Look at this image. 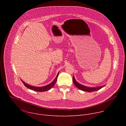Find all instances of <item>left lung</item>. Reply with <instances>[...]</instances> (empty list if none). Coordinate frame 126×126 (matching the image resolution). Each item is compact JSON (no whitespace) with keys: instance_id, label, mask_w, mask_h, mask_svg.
Here are the masks:
<instances>
[{"instance_id":"left-lung-1","label":"left lung","mask_w":126,"mask_h":126,"mask_svg":"<svg viewBox=\"0 0 126 126\" xmlns=\"http://www.w3.org/2000/svg\"><path fill=\"white\" fill-rule=\"evenodd\" d=\"M73 82L74 84L80 90H81L82 91H86L88 92H94V91H96L99 90L100 89L102 88L103 87H104L105 85H103L102 86H98V87H87L85 86L84 85H83L80 83H79L78 82H77V81L75 80V78L74 77V76H73Z\"/></svg>"}]
</instances>
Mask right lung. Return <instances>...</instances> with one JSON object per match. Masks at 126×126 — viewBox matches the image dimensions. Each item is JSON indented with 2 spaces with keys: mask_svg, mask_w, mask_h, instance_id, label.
<instances>
[{
  "mask_svg": "<svg viewBox=\"0 0 126 126\" xmlns=\"http://www.w3.org/2000/svg\"><path fill=\"white\" fill-rule=\"evenodd\" d=\"M59 75V72L58 73L56 77H55V78L54 79V80L50 84H49L48 85H47L46 86H43V87H36V86H31L30 85L27 84L26 83H25L23 80H22L21 79V81L22 82V83H23V84L25 85V87H26L27 88L32 90L35 91H37V92H44V91H47L49 90L50 89H51L55 85V83H56V81L58 78V76Z\"/></svg>",
  "mask_w": 126,
  "mask_h": 126,
  "instance_id": "right-lung-1",
  "label": "right lung"
}]
</instances>
